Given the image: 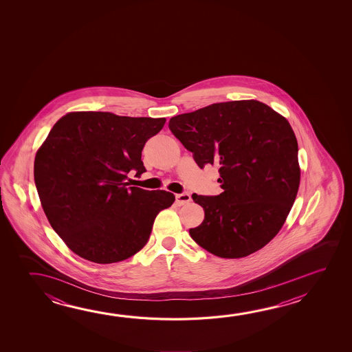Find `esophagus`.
Listing matches in <instances>:
<instances>
[{
  "label": "esophagus",
  "mask_w": 352,
  "mask_h": 352,
  "mask_svg": "<svg viewBox=\"0 0 352 352\" xmlns=\"http://www.w3.org/2000/svg\"><path fill=\"white\" fill-rule=\"evenodd\" d=\"M191 197L188 192H182V194H177L175 195V202L178 206H183L190 202Z\"/></svg>",
  "instance_id": "34e87169"
}]
</instances>
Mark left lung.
Returning a JSON list of instances; mask_svg holds the SVG:
<instances>
[{
  "instance_id": "8db88e82",
  "label": "left lung",
  "mask_w": 352,
  "mask_h": 352,
  "mask_svg": "<svg viewBox=\"0 0 352 352\" xmlns=\"http://www.w3.org/2000/svg\"><path fill=\"white\" fill-rule=\"evenodd\" d=\"M169 130L199 167L219 166V195L192 194L205 211L190 228L201 248L236 259L281 230L300 186L298 144L283 116L258 100L211 104L169 120Z\"/></svg>"
}]
</instances>
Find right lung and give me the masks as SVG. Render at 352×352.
<instances>
[{"label": "right lung", "mask_w": 352, "mask_h": 352, "mask_svg": "<svg viewBox=\"0 0 352 352\" xmlns=\"http://www.w3.org/2000/svg\"><path fill=\"white\" fill-rule=\"evenodd\" d=\"M166 119L77 111L52 126L36 152L34 180L54 231L74 253L98 264L133 256L148 242L158 212L175 196L129 186L146 172L144 144Z\"/></svg>", "instance_id": "right-lung-1"}]
</instances>
